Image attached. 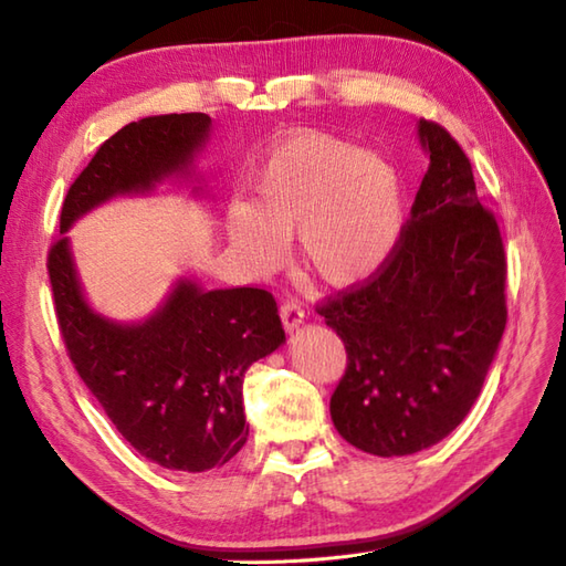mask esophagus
<instances>
[{"mask_svg":"<svg viewBox=\"0 0 566 566\" xmlns=\"http://www.w3.org/2000/svg\"><path fill=\"white\" fill-rule=\"evenodd\" d=\"M280 315H282V325L286 333L298 331L301 323H304V308H301L296 298H286L280 308Z\"/></svg>","mask_w":566,"mask_h":566,"instance_id":"obj_1","label":"esophagus"}]
</instances>
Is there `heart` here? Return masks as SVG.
Here are the masks:
<instances>
[{"label": "heart", "instance_id": "b5f03b06", "mask_svg": "<svg viewBox=\"0 0 566 566\" xmlns=\"http://www.w3.org/2000/svg\"><path fill=\"white\" fill-rule=\"evenodd\" d=\"M251 205L233 202L227 231L248 265L270 272L289 235L306 268L347 289L371 280L396 253L402 186L386 159L325 133H296L265 156L251 180Z\"/></svg>", "mask_w": 566, "mask_h": 566}]
</instances>
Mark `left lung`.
Returning <instances> with one entry per match:
<instances>
[{
	"instance_id": "left-lung-1",
	"label": "left lung",
	"mask_w": 566,
	"mask_h": 566,
	"mask_svg": "<svg viewBox=\"0 0 566 566\" xmlns=\"http://www.w3.org/2000/svg\"><path fill=\"white\" fill-rule=\"evenodd\" d=\"M429 168L396 253L376 277L318 308L347 349L333 424L359 451H424L475 405L506 327V260L472 166L443 127L419 120Z\"/></svg>"
}]
</instances>
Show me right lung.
I'll return each instance as SVG.
<instances>
[{
  "instance_id": "add662e5",
  "label": "right lung",
  "mask_w": 566,
  "mask_h": 566,
  "mask_svg": "<svg viewBox=\"0 0 566 566\" xmlns=\"http://www.w3.org/2000/svg\"><path fill=\"white\" fill-rule=\"evenodd\" d=\"M209 129L205 113H170L105 139L67 192L62 239L48 258L74 369L137 453L182 472L219 468L243 449V376L284 345L277 304L265 289L207 292L192 277H178L147 318L115 321L91 306L64 233L115 197L151 195L164 182H192V195L207 197L195 161Z\"/></svg>"
}]
</instances>
